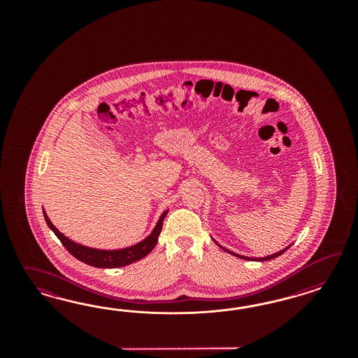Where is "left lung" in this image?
<instances>
[{"mask_svg":"<svg viewBox=\"0 0 358 358\" xmlns=\"http://www.w3.org/2000/svg\"><path fill=\"white\" fill-rule=\"evenodd\" d=\"M220 247V245H219ZM222 250H226V252H228V253H231V255H234V256H236V257H238V259H244V260H250V261H266V260H271V259H275V257H278L280 255H282L285 250H287V248H290V247H287L286 250H280L278 253H274V255H271V256H266V257H262V259H250V257H245V256H240V255H236V253H234V252H231V250H226V248H223V247H220Z\"/></svg>","mask_w":358,"mask_h":358,"instance_id":"obj_1","label":"left lung"}]
</instances>
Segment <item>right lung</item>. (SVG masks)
Segmentation results:
<instances>
[{
	"instance_id": "right-lung-1",
	"label": "right lung",
	"mask_w": 358,
	"mask_h": 358,
	"mask_svg": "<svg viewBox=\"0 0 358 358\" xmlns=\"http://www.w3.org/2000/svg\"><path fill=\"white\" fill-rule=\"evenodd\" d=\"M166 214H168V210L164 211L163 215L160 217L157 224H156V227L153 228L151 235L148 238H144L141 243H138L132 247H129V248H123V250H94V248H89L85 245L77 244L75 241H72L71 238L64 236L51 223V220L48 219L45 211L43 210L44 219H45L48 227L54 231L55 235L62 241L65 250H68L73 257H76L77 260L83 261L87 265L96 266V268H120V266H126L129 264H132L135 261L145 257L155 248V245L157 244V238H159V235H160L162 228H163L164 217H166Z\"/></svg>"
}]
</instances>
